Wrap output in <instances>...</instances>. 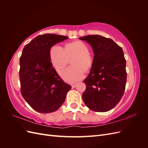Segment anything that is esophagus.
<instances>
[{"mask_svg":"<svg viewBox=\"0 0 148 148\" xmlns=\"http://www.w3.org/2000/svg\"><path fill=\"white\" fill-rule=\"evenodd\" d=\"M76 86H77V84H72V85H71V87H72L73 88H75V87H76Z\"/></svg>","mask_w":148,"mask_h":148,"instance_id":"1","label":"esophagus"}]
</instances>
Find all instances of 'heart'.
I'll return each mask as SVG.
<instances>
[{
  "label": "heart",
  "instance_id": "heart-1",
  "mask_svg": "<svg viewBox=\"0 0 148 148\" xmlns=\"http://www.w3.org/2000/svg\"><path fill=\"white\" fill-rule=\"evenodd\" d=\"M49 59L53 68L60 73L71 60V66L64 71L62 77L65 82L75 83L81 80L85 71L90 70L94 64V57L89 52L86 44L81 41L66 43L64 48L54 45L49 52Z\"/></svg>",
  "mask_w": 148,
  "mask_h": 148
}]
</instances>
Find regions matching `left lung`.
<instances>
[{
    "mask_svg": "<svg viewBox=\"0 0 148 148\" xmlns=\"http://www.w3.org/2000/svg\"><path fill=\"white\" fill-rule=\"evenodd\" d=\"M79 39L90 44L95 53L90 73L83 81L86 88L83 100L93 111L107 112L117 105L126 86V60L122 48L100 35H88Z\"/></svg>",
    "mask_w": 148,
    "mask_h": 148,
    "instance_id": "1",
    "label": "left lung"
}]
</instances>
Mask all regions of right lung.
<instances>
[{
    "label": "right lung",
    "mask_w": 148,
    "mask_h": 148,
    "mask_svg": "<svg viewBox=\"0 0 148 148\" xmlns=\"http://www.w3.org/2000/svg\"><path fill=\"white\" fill-rule=\"evenodd\" d=\"M69 38L55 34L39 35L24 47L20 58L21 94L31 108L47 114L59 109L71 86L53 68L49 52Z\"/></svg>",
    "instance_id": "obj_1"
}]
</instances>
